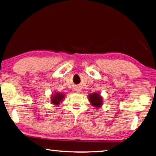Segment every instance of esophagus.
Listing matches in <instances>:
<instances>
[{
  "label": "esophagus",
  "instance_id": "esophagus-1",
  "mask_svg": "<svg viewBox=\"0 0 156 156\" xmlns=\"http://www.w3.org/2000/svg\"><path fill=\"white\" fill-rule=\"evenodd\" d=\"M76 92H80V89H78V88H77V89H76V90H75Z\"/></svg>",
  "mask_w": 156,
  "mask_h": 156
}]
</instances>
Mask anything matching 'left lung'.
Returning <instances> with one entry per match:
<instances>
[{"label": "left lung", "instance_id": "left-lung-1", "mask_svg": "<svg viewBox=\"0 0 156 156\" xmlns=\"http://www.w3.org/2000/svg\"><path fill=\"white\" fill-rule=\"evenodd\" d=\"M89 100L92 106L96 107V109L100 108L102 105L103 99L98 93H94L89 95Z\"/></svg>", "mask_w": 156, "mask_h": 156}]
</instances>
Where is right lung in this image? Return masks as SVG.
Instances as JSON below:
<instances>
[{"label":"right lung","mask_w":156,"mask_h":156,"mask_svg":"<svg viewBox=\"0 0 156 156\" xmlns=\"http://www.w3.org/2000/svg\"><path fill=\"white\" fill-rule=\"evenodd\" d=\"M64 98H65V94L60 93V92H56V93L51 95V103L52 105H56V106H57V105H60V102H62V101H63Z\"/></svg>","instance_id":"obj_1"}]
</instances>
